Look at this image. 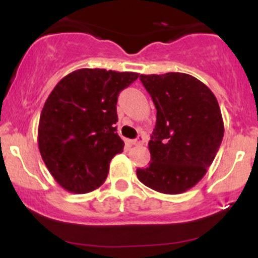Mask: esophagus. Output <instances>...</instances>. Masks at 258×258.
I'll return each mask as SVG.
<instances>
[{
	"instance_id": "1",
	"label": "esophagus",
	"mask_w": 258,
	"mask_h": 258,
	"mask_svg": "<svg viewBox=\"0 0 258 258\" xmlns=\"http://www.w3.org/2000/svg\"><path fill=\"white\" fill-rule=\"evenodd\" d=\"M144 143V137L143 136H138L137 138L133 139L132 141V144L133 146H142V144Z\"/></svg>"
}]
</instances>
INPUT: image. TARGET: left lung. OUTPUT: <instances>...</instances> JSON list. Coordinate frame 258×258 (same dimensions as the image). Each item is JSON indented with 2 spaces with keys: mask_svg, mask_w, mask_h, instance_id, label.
<instances>
[{
  "mask_svg": "<svg viewBox=\"0 0 258 258\" xmlns=\"http://www.w3.org/2000/svg\"><path fill=\"white\" fill-rule=\"evenodd\" d=\"M156 108L149 142L150 164L137 168L144 185L164 194H180L205 176L223 139L224 126L215 94L183 73L141 75Z\"/></svg>",
  "mask_w": 258,
  "mask_h": 258,
  "instance_id": "obj_1",
  "label": "left lung"
}]
</instances>
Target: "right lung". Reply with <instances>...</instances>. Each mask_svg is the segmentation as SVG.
Returning a JSON list of instances; mask_svg holds the SVG:
<instances>
[{
  "instance_id": "right-lung-1",
  "label": "right lung",
  "mask_w": 258,
  "mask_h": 258,
  "mask_svg": "<svg viewBox=\"0 0 258 258\" xmlns=\"http://www.w3.org/2000/svg\"><path fill=\"white\" fill-rule=\"evenodd\" d=\"M139 74L79 69L53 88L38 122V149L53 178L65 190L85 194L99 188L109 164L122 153L116 133L119 93Z\"/></svg>"
}]
</instances>
